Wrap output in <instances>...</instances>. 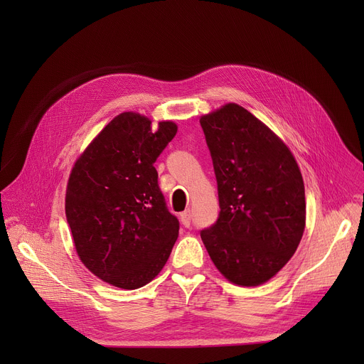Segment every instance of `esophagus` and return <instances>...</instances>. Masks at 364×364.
I'll use <instances>...</instances> for the list:
<instances>
[{
  "label": "esophagus",
  "instance_id": "esophagus-1",
  "mask_svg": "<svg viewBox=\"0 0 364 364\" xmlns=\"http://www.w3.org/2000/svg\"><path fill=\"white\" fill-rule=\"evenodd\" d=\"M180 221L184 227H190V223H192V213H190V209L180 214Z\"/></svg>",
  "mask_w": 364,
  "mask_h": 364
}]
</instances>
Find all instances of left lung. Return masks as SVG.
<instances>
[{
  "instance_id": "obj_1",
  "label": "left lung",
  "mask_w": 364,
  "mask_h": 364,
  "mask_svg": "<svg viewBox=\"0 0 364 364\" xmlns=\"http://www.w3.org/2000/svg\"><path fill=\"white\" fill-rule=\"evenodd\" d=\"M218 186L220 214L200 232L217 269L240 286L272 279L305 227V192L291 150L251 112L228 103L200 118Z\"/></svg>"
}]
</instances>
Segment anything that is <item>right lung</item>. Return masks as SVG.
Returning a JSON list of instances; mask_svg holds the SVG:
<instances>
[{"instance_id": "right-lung-1", "label": "right lung", "mask_w": 364, "mask_h": 364, "mask_svg": "<svg viewBox=\"0 0 364 364\" xmlns=\"http://www.w3.org/2000/svg\"><path fill=\"white\" fill-rule=\"evenodd\" d=\"M177 134L124 112L76 161L66 188V218L87 269L122 289L147 284L164 269L180 223L169 213L153 166Z\"/></svg>"}]
</instances>
